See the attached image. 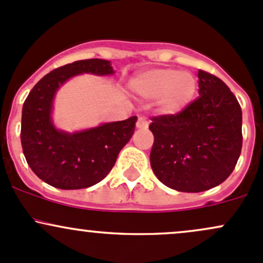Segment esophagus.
Instances as JSON below:
<instances>
[{
    "label": "esophagus",
    "mask_w": 263,
    "mask_h": 263,
    "mask_svg": "<svg viewBox=\"0 0 263 263\" xmlns=\"http://www.w3.org/2000/svg\"><path fill=\"white\" fill-rule=\"evenodd\" d=\"M148 125H149V120L146 119L145 117H139V118H138L137 128H139V129H145V128H148Z\"/></svg>",
    "instance_id": "1"
}]
</instances>
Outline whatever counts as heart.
I'll list each match as a JSON object with an SVG mask.
<instances>
[{
    "label": "heart",
    "instance_id": "heart-1",
    "mask_svg": "<svg viewBox=\"0 0 263 263\" xmlns=\"http://www.w3.org/2000/svg\"><path fill=\"white\" fill-rule=\"evenodd\" d=\"M197 86L193 75L176 69L151 70L132 81V89L142 97L160 98V105L166 112L184 109L196 95Z\"/></svg>",
    "mask_w": 263,
    "mask_h": 263
}]
</instances>
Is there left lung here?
Returning a JSON list of instances; mask_svg holds the SVG:
<instances>
[{
	"label": "left lung",
	"instance_id": "1",
	"mask_svg": "<svg viewBox=\"0 0 263 263\" xmlns=\"http://www.w3.org/2000/svg\"><path fill=\"white\" fill-rule=\"evenodd\" d=\"M199 97L177 114L152 117L151 165L179 192H203L224 182L242 149V110L230 87L198 70Z\"/></svg>",
	"mask_w": 263,
	"mask_h": 263
}]
</instances>
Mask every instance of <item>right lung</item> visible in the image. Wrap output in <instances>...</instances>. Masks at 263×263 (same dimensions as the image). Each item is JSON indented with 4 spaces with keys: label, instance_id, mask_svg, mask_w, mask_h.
Wrapping results in <instances>:
<instances>
[{
    "label": "right lung",
    "instance_id": "right-lung-1",
    "mask_svg": "<svg viewBox=\"0 0 263 263\" xmlns=\"http://www.w3.org/2000/svg\"><path fill=\"white\" fill-rule=\"evenodd\" d=\"M112 74L101 59L79 60L52 70L32 87L22 108L21 144L27 164L47 184L60 189L91 187L114 166L119 152L130 140L137 117L80 133H64L51 123L56 90L71 76Z\"/></svg>",
    "mask_w": 263,
    "mask_h": 263
}]
</instances>
